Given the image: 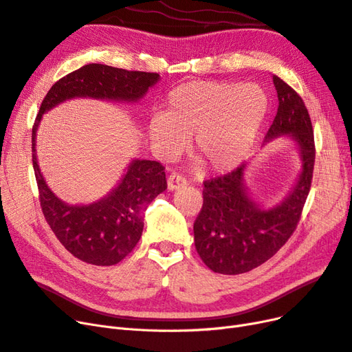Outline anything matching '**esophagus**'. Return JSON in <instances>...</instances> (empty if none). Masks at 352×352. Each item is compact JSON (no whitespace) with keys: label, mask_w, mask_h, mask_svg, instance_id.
<instances>
[{"label":"esophagus","mask_w":352,"mask_h":352,"mask_svg":"<svg viewBox=\"0 0 352 352\" xmlns=\"http://www.w3.org/2000/svg\"><path fill=\"white\" fill-rule=\"evenodd\" d=\"M185 184H186V177L182 176V175L177 173V172L170 173V176H168V179H167V188L170 189V190L177 189L179 186L185 185Z\"/></svg>","instance_id":"obj_1"}]
</instances>
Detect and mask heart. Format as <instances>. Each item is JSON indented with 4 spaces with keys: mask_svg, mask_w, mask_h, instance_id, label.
Wrapping results in <instances>:
<instances>
[{
    "mask_svg": "<svg viewBox=\"0 0 352 352\" xmlns=\"http://www.w3.org/2000/svg\"><path fill=\"white\" fill-rule=\"evenodd\" d=\"M268 111V98L256 84L192 81L168 93L164 112L148 120V135L163 155L193 151L212 172L236 167L250 151Z\"/></svg>",
    "mask_w": 352,
    "mask_h": 352,
    "instance_id": "b5f03b06",
    "label": "heart"
}]
</instances>
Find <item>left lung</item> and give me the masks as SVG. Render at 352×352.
Instances as JSON below:
<instances>
[{"mask_svg":"<svg viewBox=\"0 0 352 352\" xmlns=\"http://www.w3.org/2000/svg\"><path fill=\"white\" fill-rule=\"evenodd\" d=\"M274 86L280 103L265 140L292 137L298 144L302 170L289 195L270 210H262L249 197L245 163L204 182V204L193 223V236L199 258L218 274H245L271 259L293 236L311 186L316 148L309 111L280 77L274 76Z\"/></svg>","mask_w":352,"mask_h":352,"instance_id":"1","label":"left lung"}]
</instances>
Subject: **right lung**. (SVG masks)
Returning a JSON list of instances; mask_svg holds the SVG:
<instances>
[{
  "label": "right lung",
  "instance_id": "right-lung-1",
  "mask_svg": "<svg viewBox=\"0 0 352 352\" xmlns=\"http://www.w3.org/2000/svg\"><path fill=\"white\" fill-rule=\"evenodd\" d=\"M157 72L128 71L89 64L59 78L46 93L32 129V157L39 201L46 223L63 246L80 261L111 266L122 261L141 239L144 212L151 201L167 189L164 166L134 160L107 197L90 205H67L47 188L36 160V129L42 115L72 98L135 102L159 81Z\"/></svg>",
  "mask_w": 352,
  "mask_h": 352
}]
</instances>
